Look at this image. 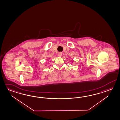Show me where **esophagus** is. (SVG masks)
Listing matches in <instances>:
<instances>
[{"label": "esophagus", "mask_w": 120, "mask_h": 120, "mask_svg": "<svg viewBox=\"0 0 120 120\" xmlns=\"http://www.w3.org/2000/svg\"><path fill=\"white\" fill-rule=\"evenodd\" d=\"M58 56H59V57H61V56H62V53H61V52L59 53Z\"/></svg>", "instance_id": "esophagus-1"}]
</instances>
